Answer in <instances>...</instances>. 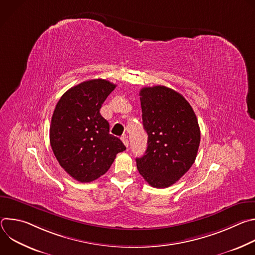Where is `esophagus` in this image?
Returning a JSON list of instances; mask_svg holds the SVG:
<instances>
[{
    "label": "esophagus",
    "mask_w": 255,
    "mask_h": 255,
    "mask_svg": "<svg viewBox=\"0 0 255 255\" xmlns=\"http://www.w3.org/2000/svg\"><path fill=\"white\" fill-rule=\"evenodd\" d=\"M121 139H122V141H123V143H124V145L126 147H128V145H129V141H128V137L125 135V136H123V137H121Z\"/></svg>",
    "instance_id": "1"
}]
</instances>
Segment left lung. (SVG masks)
I'll use <instances>...</instances> for the list:
<instances>
[{"label": "left lung", "mask_w": 255, "mask_h": 255, "mask_svg": "<svg viewBox=\"0 0 255 255\" xmlns=\"http://www.w3.org/2000/svg\"><path fill=\"white\" fill-rule=\"evenodd\" d=\"M142 121L147 132V149L136 158L137 169L153 188L173 185L193 165L201 132L189 102L164 86L139 92Z\"/></svg>", "instance_id": "1"}]
</instances>
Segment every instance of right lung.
I'll return each mask as SVG.
<instances>
[{"instance_id": "add662e5", "label": "right lung", "mask_w": 255, "mask_h": 255, "mask_svg": "<svg viewBox=\"0 0 255 255\" xmlns=\"http://www.w3.org/2000/svg\"><path fill=\"white\" fill-rule=\"evenodd\" d=\"M116 85L96 79L66 91L51 119L49 137L60 166L81 183L105 174L116 155L126 149L123 142L109 133L110 125L100 109Z\"/></svg>"}]
</instances>
